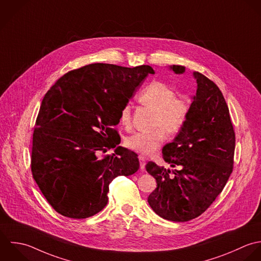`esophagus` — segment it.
<instances>
[{"mask_svg":"<svg viewBox=\"0 0 261 261\" xmlns=\"http://www.w3.org/2000/svg\"><path fill=\"white\" fill-rule=\"evenodd\" d=\"M139 160H140V168H141V170H144L145 169V165H146V159H145V157L140 156Z\"/></svg>","mask_w":261,"mask_h":261,"instance_id":"1","label":"esophagus"}]
</instances>
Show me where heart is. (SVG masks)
<instances>
[{"label":"heart","instance_id":"heart-1","mask_svg":"<svg viewBox=\"0 0 261 261\" xmlns=\"http://www.w3.org/2000/svg\"><path fill=\"white\" fill-rule=\"evenodd\" d=\"M141 104L156 112L154 127L151 133H136L127 137L124 141L125 146L144 156H152L162 147L168 135H177L184 126L189 110L190 103L184 97H178L173 89L162 82H152L138 96ZM121 125L128 128L132 124L130 105L125 104L119 112ZM166 130L164 131V129Z\"/></svg>","mask_w":261,"mask_h":261}]
</instances>
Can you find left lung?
I'll return each instance as SVG.
<instances>
[{
  "label": "left lung",
  "instance_id": "1",
  "mask_svg": "<svg viewBox=\"0 0 261 261\" xmlns=\"http://www.w3.org/2000/svg\"><path fill=\"white\" fill-rule=\"evenodd\" d=\"M175 74L183 66H171ZM196 93L187 120L172 143L164 146L165 162L173 171L154 162L146 165L157 181L148 202L161 218L187 222L200 216L222 192L233 171L235 132L229 108L219 87L194 72Z\"/></svg>",
  "mask_w": 261,
  "mask_h": 261
}]
</instances>
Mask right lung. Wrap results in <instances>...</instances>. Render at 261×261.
<instances>
[{"mask_svg": "<svg viewBox=\"0 0 261 261\" xmlns=\"http://www.w3.org/2000/svg\"><path fill=\"white\" fill-rule=\"evenodd\" d=\"M150 66L91 64L70 71L44 95L32 138L31 172L62 216L86 219L108 202L111 181L136 173L138 155L122 147L114 128L119 112ZM116 148L112 155H102Z\"/></svg>", "mask_w": 261, "mask_h": 261, "instance_id": "1", "label": "right lung"}]
</instances>
